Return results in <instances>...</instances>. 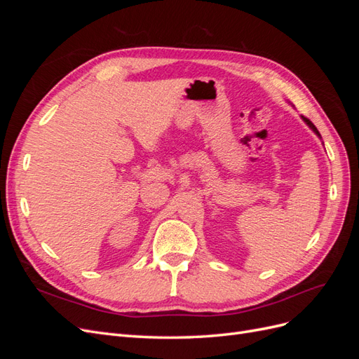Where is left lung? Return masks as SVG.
Returning a JSON list of instances; mask_svg holds the SVG:
<instances>
[{"mask_svg": "<svg viewBox=\"0 0 359 359\" xmlns=\"http://www.w3.org/2000/svg\"><path fill=\"white\" fill-rule=\"evenodd\" d=\"M301 118H302V121H304V123H306V124H307V126H309V127H310V128L313 130V132H314V133H316V135H318V136L320 137V133L318 132V128H316V127H314V124H313V123L310 121V119H307L306 116H301ZM320 139H322V137H320Z\"/></svg>", "mask_w": 359, "mask_h": 359, "instance_id": "8db88e82", "label": "left lung"}]
</instances>
